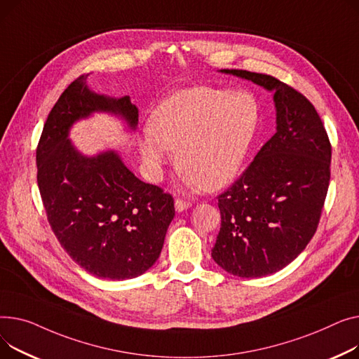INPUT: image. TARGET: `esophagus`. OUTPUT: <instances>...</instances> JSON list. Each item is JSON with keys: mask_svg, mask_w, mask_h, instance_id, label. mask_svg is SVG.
Segmentation results:
<instances>
[{"mask_svg": "<svg viewBox=\"0 0 359 359\" xmlns=\"http://www.w3.org/2000/svg\"><path fill=\"white\" fill-rule=\"evenodd\" d=\"M189 207H191V203H189V201H185V200H181V198L175 200V210L178 213L184 212V210H187Z\"/></svg>", "mask_w": 359, "mask_h": 359, "instance_id": "esophagus-1", "label": "esophagus"}]
</instances>
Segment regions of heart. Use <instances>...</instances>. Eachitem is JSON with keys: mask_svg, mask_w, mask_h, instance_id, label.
<instances>
[{"mask_svg": "<svg viewBox=\"0 0 359 359\" xmlns=\"http://www.w3.org/2000/svg\"><path fill=\"white\" fill-rule=\"evenodd\" d=\"M258 104L249 93L194 87L163 100L139 142V152L152 180L177 149V163L188 185L217 189L230 182L254 140Z\"/></svg>", "mask_w": 359, "mask_h": 359, "instance_id": "1", "label": "heart"}]
</instances>
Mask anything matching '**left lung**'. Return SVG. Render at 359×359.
Instances as JSON below:
<instances>
[{
	"instance_id": "8db88e82",
	"label": "left lung",
	"mask_w": 359,
	"mask_h": 359,
	"mask_svg": "<svg viewBox=\"0 0 359 359\" xmlns=\"http://www.w3.org/2000/svg\"><path fill=\"white\" fill-rule=\"evenodd\" d=\"M220 72L273 93L277 132L217 197L222 226L212 249L231 276L259 278L292 262L313 238L329 188L332 146L318 111L299 91L265 74Z\"/></svg>"
}]
</instances>
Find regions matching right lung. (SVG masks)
I'll return each instance as SVG.
<instances>
[{
	"label": "right lung",
	"mask_w": 359,
	"mask_h": 359,
	"mask_svg": "<svg viewBox=\"0 0 359 359\" xmlns=\"http://www.w3.org/2000/svg\"><path fill=\"white\" fill-rule=\"evenodd\" d=\"M94 113H107L137 126L130 97L97 94L87 75L62 93L43 126L37 151V185L49 224L67 254L98 278L130 280L142 276L161 255L174 198L140 181L109 149L81 154L69 140L72 126Z\"/></svg>",
	"instance_id": "1"
}]
</instances>
